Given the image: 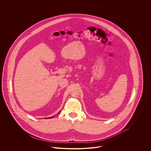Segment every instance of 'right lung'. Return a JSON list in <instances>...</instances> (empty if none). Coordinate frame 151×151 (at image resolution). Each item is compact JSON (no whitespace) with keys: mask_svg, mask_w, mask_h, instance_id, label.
<instances>
[{"mask_svg":"<svg viewBox=\"0 0 151 151\" xmlns=\"http://www.w3.org/2000/svg\"><path fill=\"white\" fill-rule=\"evenodd\" d=\"M59 113H58V114H59ZM54 116H51V117H47V118H45V119H51V118H52V117H54Z\"/></svg>","mask_w":151,"mask_h":151,"instance_id":"obj_1","label":"right lung"}]
</instances>
